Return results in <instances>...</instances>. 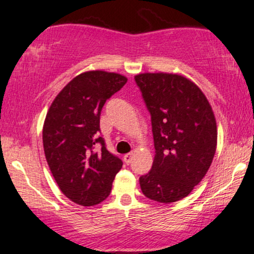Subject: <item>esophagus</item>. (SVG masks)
<instances>
[{
    "instance_id": "esophagus-1",
    "label": "esophagus",
    "mask_w": 254,
    "mask_h": 254,
    "mask_svg": "<svg viewBox=\"0 0 254 254\" xmlns=\"http://www.w3.org/2000/svg\"><path fill=\"white\" fill-rule=\"evenodd\" d=\"M132 158H133V153H127V154H125L124 156V161L126 162V164H130V161H132Z\"/></svg>"
}]
</instances>
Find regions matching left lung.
Listing matches in <instances>:
<instances>
[{
  "label": "left lung",
  "mask_w": 254,
  "mask_h": 254,
  "mask_svg": "<svg viewBox=\"0 0 254 254\" xmlns=\"http://www.w3.org/2000/svg\"><path fill=\"white\" fill-rule=\"evenodd\" d=\"M152 120L155 155L151 172L140 177L148 199L181 200L207 173L217 149V122L205 94L179 74L135 75Z\"/></svg>",
  "instance_id": "1"
}]
</instances>
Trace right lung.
I'll return each instance as SVG.
<instances>
[{
    "label": "right lung",
    "instance_id": "right-lung-1",
    "mask_svg": "<svg viewBox=\"0 0 254 254\" xmlns=\"http://www.w3.org/2000/svg\"><path fill=\"white\" fill-rule=\"evenodd\" d=\"M126 82L127 77L118 73L84 71L65 84L46 115L42 140L47 162L61 192L81 206L107 198L122 167L99 132L106 100ZM98 143L102 149L96 151Z\"/></svg>",
    "mask_w": 254,
    "mask_h": 254
}]
</instances>
